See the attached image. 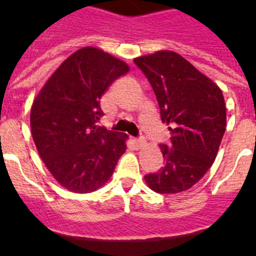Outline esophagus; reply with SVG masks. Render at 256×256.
<instances>
[{"instance_id": "1", "label": "esophagus", "mask_w": 256, "mask_h": 256, "mask_svg": "<svg viewBox=\"0 0 256 256\" xmlns=\"http://www.w3.org/2000/svg\"><path fill=\"white\" fill-rule=\"evenodd\" d=\"M132 142L137 148H141L142 146L144 144V138H132Z\"/></svg>"}]
</instances>
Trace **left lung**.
Listing matches in <instances>:
<instances>
[{"instance_id":"obj_1","label":"left lung","mask_w":256,"mask_h":256,"mask_svg":"<svg viewBox=\"0 0 256 256\" xmlns=\"http://www.w3.org/2000/svg\"><path fill=\"white\" fill-rule=\"evenodd\" d=\"M148 78L172 133L160 144L164 166L144 176L158 194H178L204 177L226 132V104L220 88L173 51L134 58Z\"/></svg>"}]
</instances>
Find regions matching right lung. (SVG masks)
I'll return each instance as SVG.
<instances>
[{"mask_svg":"<svg viewBox=\"0 0 256 256\" xmlns=\"http://www.w3.org/2000/svg\"><path fill=\"white\" fill-rule=\"evenodd\" d=\"M128 65L94 47H84L58 66L36 97L32 136L40 159L69 191H96L112 176L126 136L98 126L100 98Z\"/></svg>","mask_w":256,"mask_h":256,"instance_id":"obj_1","label":"right lung"}]
</instances>
